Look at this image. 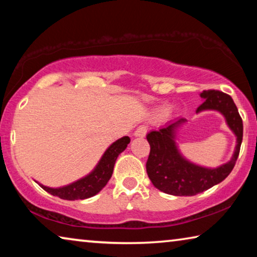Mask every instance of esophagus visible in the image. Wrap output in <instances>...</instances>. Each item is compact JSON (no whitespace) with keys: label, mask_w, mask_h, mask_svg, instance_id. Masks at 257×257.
<instances>
[{"label":"esophagus","mask_w":257,"mask_h":257,"mask_svg":"<svg viewBox=\"0 0 257 257\" xmlns=\"http://www.w3.org/2000/svg\"><path fill=\"white\" fill-rule=\"evenodd\" d=\"M147 133V127L146 125H139V127L136 129V132L134 133L135 137H145Z\"/></svg>","instance_id":"1"}]
</instances>
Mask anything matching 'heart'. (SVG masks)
<instances>
[{"instance_id": "1", "label": "heart", "mask_w": 257, "mask_h": 257, "mask_svg": "<svg viewBox=\"0 0 257 257\" xmlns=\"http://www.w3.org/2000/svg\"><path fill=\"white\" fill-rule=\"evenodd\" d=\"M165 112H167V108H163V110H161V111H159V113H158V114L159 115H162V114H164V113Z\"/></svg>"}]
</instances>
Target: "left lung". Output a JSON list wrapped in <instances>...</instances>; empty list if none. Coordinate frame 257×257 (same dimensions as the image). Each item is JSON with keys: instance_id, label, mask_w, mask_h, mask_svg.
<instances>
[{"instance_id": "8db88e82", "label": "left lung", "mask_w": 257, "mask_h": 257, "mask_svg": "<svg viewBox=\"0 0 257 257\" xmlns=\"http://www.w3.org/2000/svg\"><path fill=\"white\" fill-rule=\"evenodd\" d=\"M203 103L196 113L217 111L223 115L230 130L236 136V147L230 161L216 168H206L187 160L177 144V133L185 118L169 121L159 130L147 134L151 152L146 171L155 188L173 196H194L220 184L236 164L242 141V120L231 96L219 90H203L199 94Z\"/></svg>"}]
</instances>
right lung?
<instances>
[{
	"label": "right lung",
	"instance_id": "right-lung-1",
	"mask_svg": "<svg viewBox=\"0 0 257 257\" xmlns=\"http://www.w3.org/2000/svg\"><path fill=\"white\" fill-rule=\"evenodd\" d=\"M130 143V138L128 136H123L119 138L118 141L107 147L104 152L101 160L98 161L96 167L93 169L92 172L88 175L80 178L76 181L71 182L67 186L58 187V188H52L42 184L40 185L43 189L50 193L53 196L60 197L67 201H75V199H86L93 197L98 194L104 187L106 186L107 181L111 179L113 168H114L115 161L118 159L119 154L127 149Z\"/></svg>",
	"mask_w": 257,
	"mask_h": 257
}]
</instances>
